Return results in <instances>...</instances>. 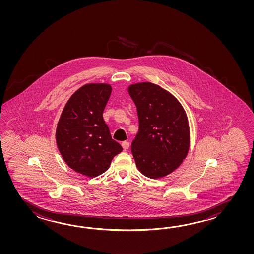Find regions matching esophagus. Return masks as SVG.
Instances as JSON below:
<instances>
[{
	"mask_svg": "<svg viewBox=\"0 0 254 254\" xmlns=\"http://www.w3.org/2000/svg\"><path fill=\"white\" fill-rule=\"evenodd\" d=\"M122 146H123L124 150L126 151V150H128V149H129V143L128 141H123V142H122Z\"/></svg>",
	"mask_w": 254,
	"mask_h": 254,
	"instance_id": "obj_1",
	"label": "esophagus"
}]
</instances>
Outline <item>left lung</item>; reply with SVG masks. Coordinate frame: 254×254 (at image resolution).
<instances>
[{"mask_svg":"<svg viewBox=\"0 0 254 254\" xmlns=\"http://www.w3.org/2000/svg\"><path fill=\"white\" fill-rule=\"evenodd\" d=\"M139 131L131 142L136 166L147 177L173 173L188 153L190 129L184 108L170 92L151 82L131 84Z\"/></svg>","mask_w":254,"mask_h":254,"instance_id":"obj_1","label":"left lung"}]
</instances>
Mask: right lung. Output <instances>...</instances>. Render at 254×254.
Returning a JSON list of instances; mask_svg holds the SVG:
<instances>
[{"instance_id":"obj_1","label":"right lung","mask_w":254,"mask_h":254,"mask_svg":"<svg viewBox=\"0 0 254 254\" xmlns=\"http://www.w3.org/2000/svg\"><path fill=\"white\" fill-rule=\"evenodd\" d=\"M111 93L107 83L83 85L70 96L57 125L60 153L76 173L88 177L106 172L114 157L123 151L103 120Z\"/></svg>"}]
</instances>
